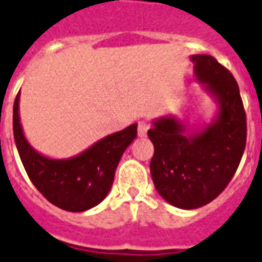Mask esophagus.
Masks as SVG:
<instances>
[{
  "label": "esophagus",
  "mask_w": 262,
  "mask_h": 262,
  "mask_svg": "<svg viewBox=\"0 0 262 262\" xmlns=\"http://www.w3.org/2000/svg\"><path fill=\"white\" fill-rule=\"evenodd\" d=\"M148 129H150V123L148 122H139V126H137V135H139V137H146Z\"/></svg>",
  "instance_id": "esophagus-1"
}]
</instances>
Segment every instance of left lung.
Segmentation results:
<instances>
[{
	"label": "left lung",
	"mask_w": 262,
	"mask_h": 262,
	"mask_svg": "<svg viewBox=\"0 0 262 262\" xmlns=\"http://www.w3.org/2000/svg\"><path fill=\"white\" fill-rule=\"evenodd\" d=\"M197 82L216 102L207 126L191 133L172 115L152 121L151 178L165 201L194 210L216 199L228 186L245 152L247 125L239 86L233 75L211 55H191Z\"/></svg>",
	"instance_id": "obj_1"
}]
</instances>
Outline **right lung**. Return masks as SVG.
Instances as JSON below:
<instances>
[{
  "instance_id": "1",
  "label": "right lung",
  "mask_w": 262,
  "mask_h": 262,
  "mask_svg": "<svg viewBox=\"0 0 262 262\" xmlns=\"http://www.w3.org/2000/svg\"><path fill=\"white\" fill-rule=\"evenodd\" d=\"M17 93L13 104V137L32 183L51 204L71 212H83L100 204L111 190L116 166L137 136V123L108 135L80 154L55 160L40 154L25 137Z\"/></svg>"
}]
</instances>
